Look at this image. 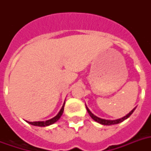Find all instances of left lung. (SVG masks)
<instances>
[{
    "label": "left lung",
    "instance_id": "1",
    "mask_svg": "<svg viewBox=\"0 0 151 151\" xmlns=\"http://www.w3.org/2000/svg\"><path fill=\"white\" fill-rule=\"evenodd\" d=\"M86 109H87L88 113L89 114V115L91 116V117H92V119L94 120V121H96V122H98V123H99V124H104V125H111V124H118V123H121V122H122L125 119H127L128 117H130L132 114L134 112V110H136V107L134 108L133 110H132V111H130V112H129V114L126 115V116H124V117H122V118H119V119H117V120L102 119V118H99V117H96V115L93 114H92V113L90 111L89 109H88L87 106H86Z\"/></svg>",
    "mask_w": 151,
    "mask_h": 151
}]
</instances>
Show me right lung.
I'll use <instances>...</instances> for the list:
<instances>
[{
    "mask_svg": "<svg viewBox=\"0 0 151 151\" xmlns=\"http://www.w3.org/2000/svg\"><path fill=\"white\" fill-rule=\"evenodd\" d=\"M64 106H65V103H63V105L62 106L61 110L59 112V114L54 117L53 118L50 120H48V121H45V122H27V123H29V124H32V125H34V126H40V127H45V126H48V125H50V124H54L55 122H56L60 118V117L62 116L63 114V110H64Z\"/></svg>",
    "mask_w": 151,
    "mask_h": 151,
    "instance_id": "add662e5",
    "label": "right lung"
}]
</instances>
